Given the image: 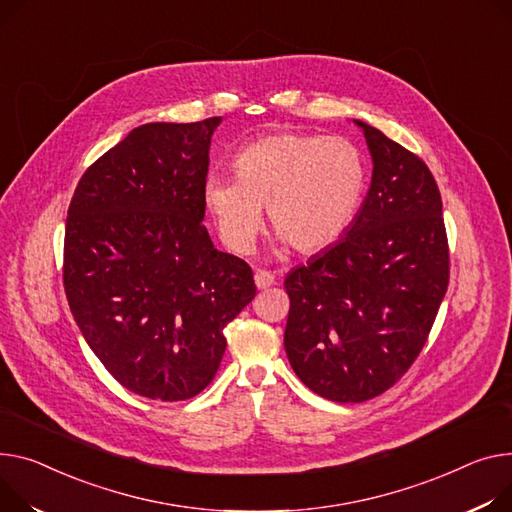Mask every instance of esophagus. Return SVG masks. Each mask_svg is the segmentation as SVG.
I'll return each mask as SVG.
<instances>
[{
	"label": "esophagus",
	"instance_id": "esophagus-1",
	"mask_svg": "<svg viewBox=\"0 0 512 512\" xmlns=\"http://www.w3.org/2000/svg\"><path fill=\"white\" fill-rule=\"evenodd\" d=\"M255 284H257L259 290H265V288L276 284V276L271 274V271H267V269H257L255 271Z\"/></svg>",
	"mask_w": 512,
	"mask_h": 512
}]
</instances>
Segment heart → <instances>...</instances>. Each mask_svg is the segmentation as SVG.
Segmentation results:
<instances>
[{
	"label": "heart",
	"instance_id": "1",
	"mask_svg": "<svg viewBox=\"0 0 512 512\" xmlns=\"http://www.w3.org/2000/svg\"><path fill=\"white\" fill-rule=\"evenodd\" d=\"M234 175H208L203 201L224 243L247 253L267 218L298 253L331 247L356 220L366 162L356 144L319 133H274L232 158Z\"/></svg>",
	"mask_w": 512,
	"mask_h": 512
}]
</instances>
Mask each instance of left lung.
Returning a JSON list of instances; mask_svg holds the SVG:
<instances>
[{
  "label": "left lung",
  "instance_id": "obj_1",
  "mask_svg": "<svg viewBox=\"0 0 512 512\" xmlns=\"http://www.w3.org/2000/svg\"><path fill=\"white\" fill-rule=\"evenodd\" d=\"M372 183L342 241L284 280V348L298 379L337 403L391 389L420 356L449 286V241L426 162L362 121Z\"/></svg>",
  "mask_w": 512,
  "mask_h": 512
}]
</instances>
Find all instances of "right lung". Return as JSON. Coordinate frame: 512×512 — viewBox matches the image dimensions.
I'll return each mask as SVG.
<instances>
[{
	"mask_svg": "<svg viewBox=\"0 0 512 512\" xmlns=\"http://www.w3.org/2000/svg\"><path fill=\"white\" fill-rule=\"evenodd\" d=\"M220 117L146 123L82 175L65 222L63 288L96 358L125 389H206L224 327L255 298L247 261L214 249L203 181Z\"/></svg>",
	"mask_w": 512,
	"mask_h": 512,
	"instance_id": "right-lung-1",
	"label": "right lung"
}]
</instances>
